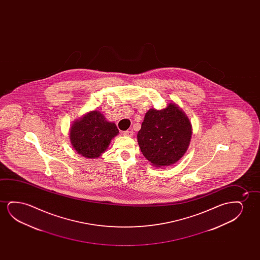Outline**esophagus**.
Masks as SVG:
<instances>
[{
    "instance_id": "34e87169",
    "label": "esophagus",
    "mask_w": 260,
    "mask_h": 260,
    "mask_svg": "<svg viewBox=\"0 0 260 260\" xmlns=\"http://www.w3.org/2000/svg\"><path fill=\"white\" fill-rule=\"evenodd\" d=\"M133 134H134L133 131H126V132H123V135L126 136V137H129V138L132 137Z\"/></svg>"
}]
</instances>
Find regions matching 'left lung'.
I'll return each mask as SVG.
<instances>
[{
    "label": "left lung",
    "instance_id": "8db88e82",
    "mask_svg": "<svg viewBox=\"0 0 260 260\" xmlns=\"http://www.w3.org/2000/svg\"><path fill=\"white\" fill-rule=\"evenodd\" d=\"M192 124L188 116L177 104L166 108H151L146 112L138 142L143 155L156 168L173 165L188 148L192 138Z\"/></svg>",
    "mask_w": 260,
    "mask_h": 260
}]
</instances>
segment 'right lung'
<instances>
[{
    "mask_svg": "<svg viewBox=\"0 0 260 260\" xmlns=\"http://www.w3.org/2000/svg\"><path fill=\"white\" fill-rule=\"evenodd\" d=\"M119 131L100 111L93 110L75 120L69 131V139L75 151L88 159H96L107 149Z\"/></svg>",
    "mask_w": 260,
    "mask_h": 260,
    "instance_id": "right-lung-1",
    "label": "right lung"
}]
</instances>
